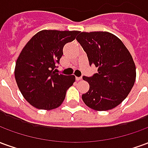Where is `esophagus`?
Wrapping results in <instances>:
<instances>
[{
  "label": "esophagus",
  "instance_id": "34e87169",
  "mask_svg": "<svg viewBox=\"0 0 148 148\" xmlns=\"http://www.w3.org/2000/svg\"><path fill=\"white\" fill-rule=\"evenodd\" d=\"M82 79V77H76V80L80 81Z\"/></svg>",
  "mask_w": 148,
  "mask_h": 148
}]
</instances>
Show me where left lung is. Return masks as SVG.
I'll list each match as a JSON object with an SVG mask.
<instances>
[{
    "mask_svg": "<svg viewBox=\"0 0 148 148\" xmlns=\"http://www.w3.org/2000/svg\"><path fill=\"white\" fill-rule=\"evenodd\" d=\"M90 65L98 67L91 77L83 76L90 90L82 98L90 109L107 111L124 101L136 81L133 58L121 39L107 32H80L76 38Z\"/></svg>",
    "mask_w": 148,
    "mask_h": 148,
    "instance_id": "left-lung-1",
    "label": "left lung"
}]
</instances>
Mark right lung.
Wrapping results in <instances>:
<instances>
[{
	"label": "right lung",
	"mask_w": 148,
	"mask_h": 148,
	"mask_svg": "<svg viewBox=\"0 0 148 148\" xmlns=\"http://www.w3.org/2000/svg\"><path fill=\"white\" fill-rule=\"evenodd\" d=\"M78 33L77 31H40L21 52L16 62L15 78L22 95L35 108L51 110L63 102L75 77L55 71L64 45L74 40Z\"/></svg>",
	"instance_id": "1"
}]
</instances>
